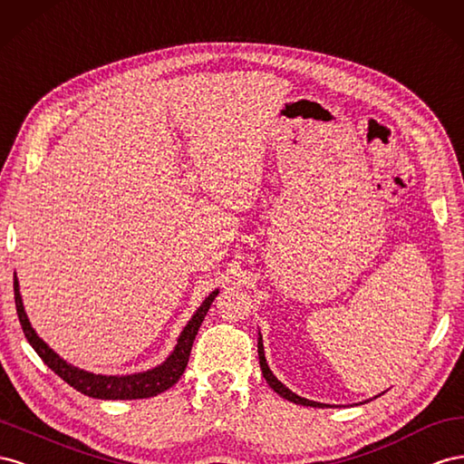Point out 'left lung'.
Here are the masks:
<instances>
[{"label":"left lung","instance_id":"8db88e82","mask_svg":"<svg viewBox=\"0 0 464 464\" xmlns=\"http://www.w3.org/2000/svg\"><path fill=\"white\" fill-rule=\"evenodd\" d=\"M258 360H260V369H262V375H264V379H266V382L268 385L282 396V399H285V401H289V402H295V404H303V406H313V408H324V406H328V404H323V402H314V401H309V399H303V396H299V394H295L294 391H289L284 382L277 379L272 372H270V367H268V362H266V355H264V346H262V334H260V330H258ZM379 396V394H377ZM375 396V399H377ZM365 402H369V401H365ZM363 404V402H362Z\"/></svg>","mask_w":464,"mask_h":464}]
</instances>
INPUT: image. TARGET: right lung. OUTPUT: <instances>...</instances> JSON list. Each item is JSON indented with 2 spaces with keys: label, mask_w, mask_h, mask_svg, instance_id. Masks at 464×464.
Wrapping results in <instances>:
<instances>
[{
  "label": "right lung",
  "mask_w": 464,
  "mask_h": 464,
  "mask_svg": "<svg viewBox=\"0 0 464 464\" xmlns=\"http://www.w3.org/2000/svg\"><path fill=\"white\" fill-rule=\"evenodd\" d=\"M13 289H15V307H17V314H19V323L23 326L24 338L29 340L33 350L41 355V360L58 377H62L65 382H68L70 387H73L82 394H87V396H92V399H101V401L151 399V396L161 394L167 389L173 387L175 382L180 379V375L184 373V369H187L194 338L198 334V330H200L202 321L206 319L211 303H214V299L219 294V289L211 291V294L202 301V305L196 309L192 319L187 323V326L182 328V333L175 343L173 352L169 353V357L163 363H159V365L148 369V372H140V373L101 375V373L85 372V369H79V367L68 363L63 357H60L54 350H52L48 343L36 334V330L33 328L29 316H26V313H24L17 274L13 276Z\"/></svg>",
  "instance_id": "add662e5"
}]
</instances>
